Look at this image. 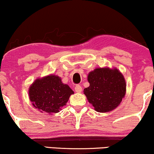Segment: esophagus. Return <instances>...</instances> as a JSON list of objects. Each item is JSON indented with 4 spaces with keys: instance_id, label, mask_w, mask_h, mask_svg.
I'll return each instance as SVG.
<instances>
[{
    "instance_id": "esophagus-1",
    "label": "esophagus",
    "mask_w": 154,
    "mask_h": 154,
    "mask_svg": "<svg viewBox=\"0 0 154 154\" xmlns=\"http://www.w3.org/2000/svg\"><path fill=\"white\" fill-rule=\"evenodd\" d=\"M75 91L78 92V93H80V92H82V87L80 85H75Z\"/></svg>"
}]
</instances>
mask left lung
Wrapping results in <instances>:
<instances>
[{
  "label": "left lung",
  "mask_w": 154,
  "mask_h": 154,
  "mask_svg": "<svg viewBox=\"0 0 154 154\" xmlns=\"http://www.w3.org/2000/svg\"><path fill=\"white\" fill-rule=\"evenodd\" d=\"M90 86L83 93L97 112L106 113L121 104L126 93L125 78L116 68H97L88 75Z\"/></svg>",
  "instance_id": "1"
}]
</instances>
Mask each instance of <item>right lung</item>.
<instances>
[{"label": "right lung", "instance_id": "add662e5", "mask_svg": "<svg viewBox=\"0 0 154 154\" xmlns=\"http://www.w3.org/2000/svg\"><path fill=\"white\" fill-rule=\"evenodd\" d=\"M74 92L67 84L62 83L58 75L50 74L38 78L29 89L31 104L41 113L54 114L66 104Z\"/></svg>", "mask_w": 154, "mask_h": 154}]
</instances>
